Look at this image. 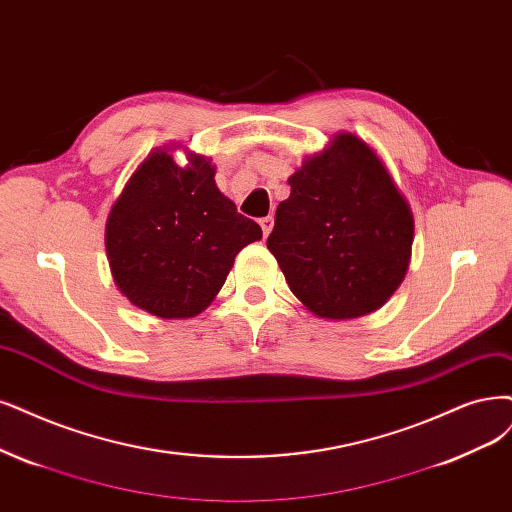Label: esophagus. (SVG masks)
<instances>
[{
  "instance_id": "esophagus-1",
  "label": "esophagus",
  "mask_w": 512,
  "mask_h": 512,
  "mask_svg": "<svg viewBox=\"0 0 512 512\" xmlns=\"http://www.w3.org/2000/svg\"><path fill=\"white\" fill-rule=\"evenodd\" d=\"M259 225H261V230H263V236H270V232H272V227H274V219L272 217H263L261 221H259Z\"/></svg>"
}]
</instances>
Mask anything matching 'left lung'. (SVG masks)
<instances>
[{
	"label": "left lung",
	"instance_id": "left-lung-1",
	"mask_svg": "<svg viewBox=\"0 0 512 512\" xmlns=\"http://www.w3.org/2000/svg\"><path fill=\"white\" fill-rule=\"evenodd\" d=\"M268 249L293 295L318 318L380 310L401 287L413 244L411 206L382 158L337 132L289 177Z\"/></svg>",
	"mask_w": 512,
	"mask_h": 512
}]
</instances>
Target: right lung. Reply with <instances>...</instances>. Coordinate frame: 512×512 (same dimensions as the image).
I'll list each match as a JSON object with an SVG mask.
<instances>
[{
    "label": "right lung",
    "instance_id": "add662e5",
    "mask_svg": "<svg viewBox=\"0 0 512 512\" xmlns=\"http://www.w3.org/2000/svg\"><path fill=\"white\" fill-rule=\"evenodd\" d=\"M158 147L113 202L105 249L113 282L132 306L179 320L211 306L246 244L261 227L219 192L211 158L187 151L179 166Z\"/></svg>",
    "mask_w": 512,
    "mask_h": 512
}]
</instances>
